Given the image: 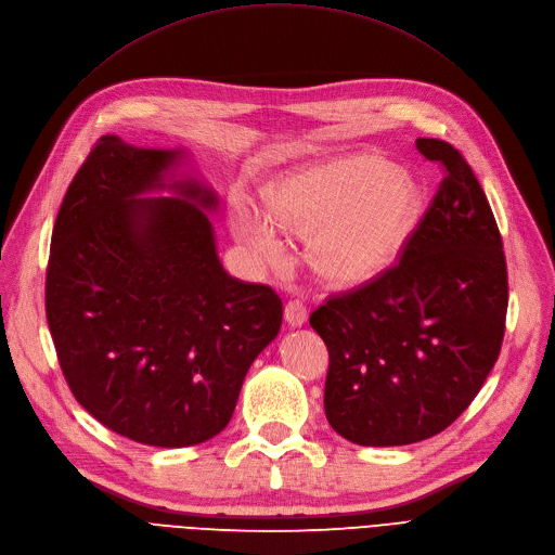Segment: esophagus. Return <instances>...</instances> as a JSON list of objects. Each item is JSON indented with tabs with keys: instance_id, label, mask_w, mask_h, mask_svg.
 Here are the masks:
<instances>
[{
	"instance_id": "34e87169",
	"label": "esophagus",
	"mask_w": 555,
	"mask_h": 555,
	"mask_svg": "<svg viewBox=\"0 0 555 555\" xmlns=\"http://www.w3.org/2000/svg\"><path fill=\"white\" fill-rule=\"evenodd\" d=\"M284 321L292 327H302L307 323V307L302 300H288L284 307Z\"/></svg>"
}]
</instances>
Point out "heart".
I'll return each mask as SVG.
<instances>
[{"mask_svg": "<svg viewBox=\"0 0 555 555\" xmlns=\"http://www.w3.org/2000/svg\"><path fill=\"white\" fill-rule=\"evenodd\" d=\"M415 182L371 155L340 157L278 182L273 215L234 198L230 225L259 267L286 259L282 228L311 236V263L332 284L357 286L382 275L402 253L415 223Z\"/></svg>", "mask_w": 555, "mask_h": 555, "instance_id": "1", "label": "heart"}]
</instances>
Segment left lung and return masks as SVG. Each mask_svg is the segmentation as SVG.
Wrapping results in <instances>:
<instances>
[{
  "mask_svg": "<svg viewBox=\"0 0 555 555\" xmlns=\"http://www.w3.org/2000/svg\"><path fill=\"white\" fill-rule=\"evenodd\" d=\"M442 182L400 253L375 280L309 315L330 352L325 415L365 447L427 440L472 404L506 332L504 244L461 151L415 140Z\"/></svg>",
  "mask_w": 555,
  "mask_h": 555,
  "instance_id": "obj_1",
  "label": "left lung"
}]
</instances>
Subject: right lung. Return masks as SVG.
<instances>
[{
    "label": "right lung",
    "instance_id": "1",
    "mask_svg": "<svg viewBox=\"0 0 555 555\" xmlns=\"http://www.w3.org/2000/svg\"><path fill=\"white\" fill-rule=\"evenodd\" d=\"M180 155L103 135L69 182L44 282L49 332L76 402L153 447L223 431L250 363L282 325L269 284L223 271L203 212L217 196L167 176ZM160 189L179 196L139 198Z\"/></svg>",
    "mask_w": 555,
    "mask_h": 555
}]
</instances>
